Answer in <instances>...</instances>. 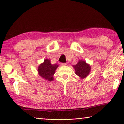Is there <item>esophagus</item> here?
<instances>
[{
  "instance_id": "obj_1",
  "label": "esophagus",
  "mask_w": 124,
  "mask_h": 124,
  "mask_svg": "<svg viewBox=\"0 0 124 124\" xmlns=\"http://www.w3.org/2000/svg\"><path fill=\"white\" fill-rule=\"evenodd\" d=\"M61 66H66L67 63H61Z\"/></svg>"
}]
</instances>
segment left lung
I'll use <instances>...</instances> for the list:
<instances>
[{
    "instance_id": "8db88e82",
    "label": "left lung",
    "mask_w": 124,
    "mask_h": 124,
    "mask_svg": "<svg viewBox=\"0 0 124 124\" xmlns=\"http://www.w3.org/2000/svg\"><path fill=\"white\" fill-rule=\"evenodd\" d=\"M73 68L75 69L76 74L80 79L86 78L91 71V65L82 60H79L77 64L73 65Z\"/></svg>"
}]
</instances>
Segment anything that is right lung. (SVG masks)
<instances>
[{"instance_id": "add662e5", "label": "right lung", "mask_w": 124, "mask_h": 124, "mask_svg": "<svg viewBox=\"0 0 124 124\" xmlns=\"http://www.w3.org/2000/svg\"><path fill=\"white\" fill-rule=\"evenodd\" d=\"M59 65L56 64H52L49 59L44 60L38 67V75L45 80L51 81L54 80L53 76Z\"/></svg>"}]
</instances>
